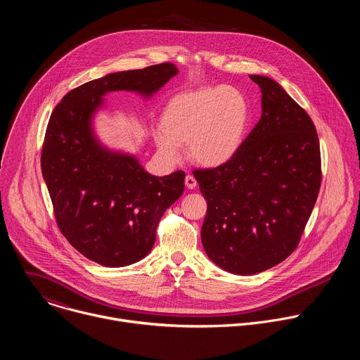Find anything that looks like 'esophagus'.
I'll use <instances>...</instances> for the list:
<instances>
[{"label": "esophagus", "instance_id": "esophagus-1", "mask_svg": "<svg viewBox=\"0 0 360 360\" xmlns=\"http://www.w3.org/2000/svg\"><path fill=\"white\" fill-rule=\"evenodd\" d=\"M185 185L188 189H195L196 188V179L192 175L185 176Z\"/></svg>", "mask_w": 360, "mask_h": 360}]
</instances>
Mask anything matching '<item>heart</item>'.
<instances>
[{"label": "heart", "instance_id": "b5f03b06", "mask_svg": "<svg viewBox=\"0 0 360 360\" xmlns=\"http://www.w3.org/2000/svg\"><path fill=\"white\" fill-rule=\"evenodd\" d=\"M252 111L246 95L232 86L218 85L181 92L168 101L162 127L153 131L161 157L176 164L182 145L200 167L218 168L231 162L242 149Z\"/></svg>", "mask_w": 360, "mask_h": 360}]
</instances>
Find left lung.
<instances>
[{"mask_svg": "<svg viewBox=\"0 0 360 360\" xmlns=\"http://www.w3.org/2000/svg\"><path fill=\"white\" fill-rule=\"evenodd\" d=\"M249 77L262 92L259 122L231 162L193 171L208 203L203 249L242 276L281 264L296 249L322 181L311 117L272 78Z\"/></svg>", "mask_w": 360, "mask_h": 360, "instance_id": "left-lung-1", "label": "left lung"}]
</instances>
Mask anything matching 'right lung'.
Returning <instances> with one entry per match:
<instances>
[{"instance_id":"obj_1","label":"right lung","mask_w":360,"mask_h":360,"mask_svg":"<svg viewBox=\"0 0 360 360\" xmlns=\"http://www.w3.org/2000/svg\"><path fill=\"white\" fill-rule=\"evenodd\" d=\"M176 74L169 63L112 72L70 91L51 114L41 169L58 228L102 266H128L150 252L161 217L184 192L185 172L150 175L132 153L102 143L94 118L108 92L149 99Z\"/></svg>"}]
</instances>
